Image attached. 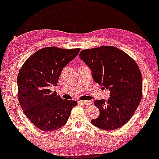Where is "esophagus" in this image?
I'll use <instances>...</instances> for the list:
<instances>
[{"label":"esophagus","mask_w":159,"mask_h":159,"mask_svg":"<svg viewBox=\"0 0 159 159\" xmlns=\"http://www.w3.org/2000/svg\"><path fill=\"white\" fill-rule=\"evenodd\" d=\"M78 103L80 104H82V105H87V106H90L92 104V101H79Z\"/></svg>","instance_id":"obj_1"}]
</instances>
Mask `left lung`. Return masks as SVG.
<instances>
[{
    "instance_id": "obj_1",
    "label": "left lung",
    "mask_w": 159,
    "mask_h": 159,
    "mask_svg": "<svg viewBox=\"0 0 159 159\" xmlns=\"http://www.w3.org/2000/svg\"><path fill=\"white\" fill-rule=\"evenodd\" d=\"M80 58L92 71L94 81L110 90L108 100L93 103L100 115L92 123L98 128L112 130L123 126L134 115L142 97V77L133 59L111 46L84 49Z\"/></svg>"
}]
</instances>
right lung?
Returning a JSON list of instances; mask_svg holds the SVG:
<instances>
[{
	"label": "right lung",
	"mask_w": 159,
	"mask_h": 159,
	"mask_svg": "<svg viewBox=\"0 0 159 159\" xmlns=\"http://www.w3.org/2000/svg\"><path fill=\"white\" fill-rule=\"evenodd\" d=\"M80 51L45 47L29 57L21 67L17 75L18 101L28 119L41 130L61 128L77 105L76 101L62 99L50 87L57 86L62 70Z\"/></svg>",
	"instance_id": "1"
}]
</instances>
